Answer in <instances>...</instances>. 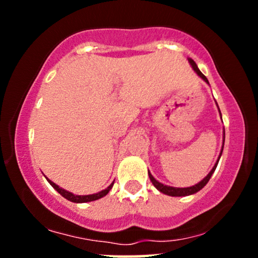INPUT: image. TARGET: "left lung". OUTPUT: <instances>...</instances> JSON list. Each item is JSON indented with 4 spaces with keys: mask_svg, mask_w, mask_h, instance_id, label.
<instances>
[{
    "mask_svg": "<svg viewBox=\"0 0 258 258\" xmlns=\"http://www.w3.org/2000/svg\"><path fill=\"white\" fill-rule=\"evenodd\" d=\"M188 60H189V63H190L191 68H193V69H194V72L197 73L198 75H199L200 78L203 79L204 81L206 82V84H209V80H207L206 76L204 75V74L200 72L199 68H198L197 63H195L193 59L189 58ZM217 106H218V105H217ZM220 114H221V111H220ZM221 119H222V116H221ZM223 144H224V136H223ZM222 152H223V146H222V150H221L220 156H218V160H217V161H216L215 166L212 167V170L210 171V173L207 174V176H206L205 178H204L203 180H200V182L198 183V184H195V185H193V186H188V188H176V186L165 185V184H162V183H160L159 180H156L155 178H154V177L152 176V173H150L149 171H148V174H149V178H150V180H152V183L154 184V186H155V188L158 189L159 191H161V193H164V194H166V195H170V197H186V195L195 194V193H198V191H199L200 189H203L204 186H205V185L207 184V182H209L210 178H211L212 173L215 172L216 167H217L218 161H220V158H221V155H222Z\"/></svg>",
    "mask_w": 258,
    "mask_h": 258,
    "instance_id": "8db88e82",
    "label": "left lung"
}]
</instances>
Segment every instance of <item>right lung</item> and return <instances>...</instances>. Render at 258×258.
Masks as SVG:
<instances>
[{"label":"right lung","mask_w":258,"mask_h":258,"mask_svg":"<svg viewBox=\"0 0 258 258\" xmlns=\"http://www.w3.org/2000/svg\"><path fill=\"white\" fill-rule=\"evenodd\" d=\"M46 178H47V177H46ZM47 180H48L49 184H51L53 188H54L55 190H57L58 193L61 195V197H64L65 199H68L69 201H73V203H88V201L98 200V199H100V198L105 197V195L108 194L109 191H110V189L112 188V185H114V182H112L111 184L108 186V188L104 189V190L99 191V193H96V194H91V195H75V194L70 193V191L65 190V189H63V188H60V186L55 184V183H53L51 179L47 178Z\"/></svg>","instance_id":"add662e5"}]
</instances>
